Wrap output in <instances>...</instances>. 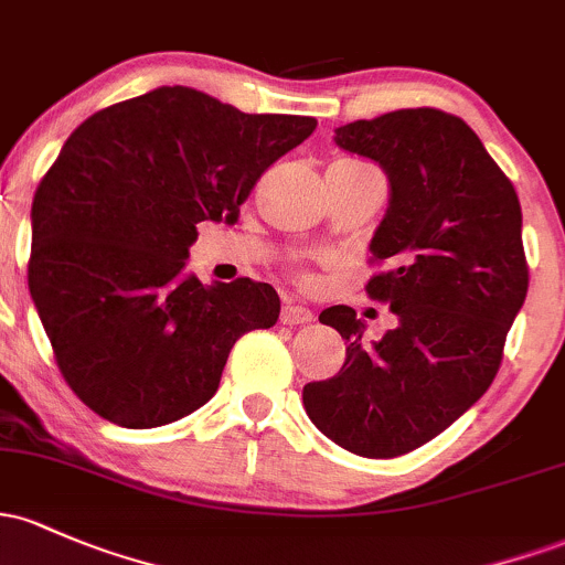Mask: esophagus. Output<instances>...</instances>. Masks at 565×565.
<instances>
[{
	"mask_svg": "<svg viewBox=\"0 0 565 565\" xmlns=\"http://www.w3.org/2000/svg\"><path fill=\"white\" fill-rule=\"evenodd\" d=\"M308 321H313V313L308 311L306 306H284L281 324L297 327V324H308Z\"/></svg>",
	"mask_w": 565,
	"mask_h": 565,
	"instance_id": "34e87169",
	"label": "esophagus"
}]
</instances>
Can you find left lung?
<instances>
[{
    "instance_id": "left-lung-1",
    "label": "left lung",
    "mask_w": 565,
    "mask_h": 565,
    "mask_svg": "<svg viewBox=\"0 0 565 565\" xmlns=\"http://www.w3.org/2000/svg\"><path fill=\"white\" fill-rule=\"evenodd\" d=\"M340 150L375 160L388 209L370 252L388 273L367 295L394 330L364 340L349 306L321 311L345 340L340 373L302 388L308 418L334 445L394 458L448 429L488 392L529 292L518 192L461 117L396 109L334 128Z\"/></svg>"
}]
</instances>
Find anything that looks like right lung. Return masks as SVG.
I'll list each match as a JSON object with an SVG mask.
<instances>
[{"instance_id":"1","label":"right lung","mask_w":565,"mask_h":565,"mask_svg":"<svg viewBox=\"0 0 565 565\" xmlns=\"http://www.w3.org/2000/svg\"><path fill=\"white\" fill-rule=\"evenodd\" d=\"M163 85L88 117L31 203L29 292L72 392L126 429L173 424L220 388L233 343L278 321L270 284H201L198 222L238 220L259 173L313 134Z\"/></svg>"}]
</instances>
